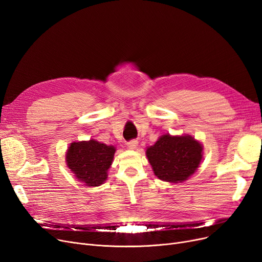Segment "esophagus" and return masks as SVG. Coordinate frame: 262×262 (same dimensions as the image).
Listing matches in <instances>:
<instances>
[{"label": "esophagus", "instance_id": "obj_1", "mask_svg": "<svg viewBox=\"0 0 262 262\" xmlns=\"http://www.w3.org/2000/svg\"><path fill=\"white\" fill-rule=\"evenodd\" d=\"M137 146H138V141H137V140H133V141L127 142V147L129 149H136Z\"/></svg>", "mask_w": 262, "mask_h": 262}]
</instances>
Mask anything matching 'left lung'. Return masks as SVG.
<instances>
[{
    "label": "left lung",
    "mask_w": 262,
    "mask_h": 262,
    "mask_svg": "<svg viewBox=\"0 0 262 262\" xmlns=\"http://www.w3.org/2000/svg\"><path fill=\"white\" fill-rule=\"evenodd\" d=\"M203 144L190 135L160 136L154 145L147 146L146 157L160 181L183 183L200 167Z\"/></svg>",
    "instance_id": "obj_1"
}]
</instances>
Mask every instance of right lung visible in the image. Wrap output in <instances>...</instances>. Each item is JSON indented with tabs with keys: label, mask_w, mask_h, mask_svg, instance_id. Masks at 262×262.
I'll use <instances>...</instances> for the list:
<instances>
[{
	"label": "right lung",
	"mask_w": 262,
	"mask_h": 262,
	"mask_svg": "<svg viewBox=\"0 0 262 262\" xmlns=\"http://www.w3.org/2000/svg\"><path fill=\"white\" fill-rule=\"evenodd\" d=\"M117 148L94 139L75 141L66 152V163L76 180L87 187H98L107 181Z\"/></svg>",
	"instance_id": "add662e5"
}]
</instances>
